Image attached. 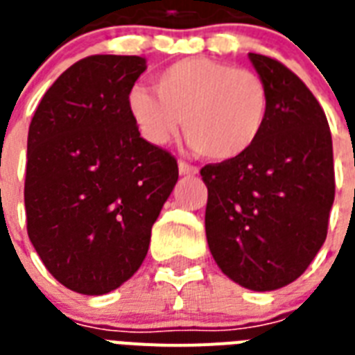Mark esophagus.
<instances>
[{
  "label": "esophagus",
  "mask_w": 355,
  "mask_h": 355,
  "mask_svg": "<svg viewBox=\"0 0 355 355\" xmlns=\"http://www.w3.org/2000/svg\"><path fill=\"white\" fill-rule=\"evenodd\" d=\"M178 171H180V175H197L199 169L195 166H191V164H188V162L180 160L178 162Z\"/></svg>",
  "instance_id": "34e87169"
}]
</instances>
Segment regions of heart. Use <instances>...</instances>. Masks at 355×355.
I'll list each match as a JSON object with an SVG mask.
<instances>
[{"mask_svg": "<svg viewBox=\"0 0 355 355\" xmlns=\"http://www.w3.org/2000/svg\"><path fill=\"white\" fill-rule=\"evenodd\" d=\"M156 94L128 92L127 108L139 132L164 147L184 134L202 158L232 162L261 138L270 112L265 80L250 69L191 57L169 64L155 77Z\"/></svg>", "mask_w": 355, "mask_h": 355, "instance_id": "1", "label": "heart"}]
</instances>
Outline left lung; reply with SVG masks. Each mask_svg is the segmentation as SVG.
Instances as JSON below:
<instances>
[{
  "label": "left lung",
  "mask_w": 355,
  "mask_h": 355,
  "mask_svg": "<svg viewBox=\"0 0 355 355\" xmlns=\"http://www.w3.org/2000/svg\"><path fill=\"white\" fill-rule=\"evenodd\" d=\"M248 58L269 88V121L247 155L200 169L206 239L228 278L275 291L297 280L324 243L336 197L334 149L308 86L276 58Z\"/></svg>",
  "instance_id": "8db88e82"
}]
</instances>
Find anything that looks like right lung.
<instances>
[{
    "label": "right lung",
    "instance_id": "obj_1",
    "mask_svg": "<svg viewBox=\"0 0 355 355\" xmlns=\"http://www.w3.org/2000/svg\"><path fill=\"white\" fill-rule=\"evenodd\" d=\"M145 68L134 55L83 58L44 94L29 125L27 234L75 293L105 295L139 269L178 180L175 156L141 138L128 114Z\"/></svg>",
    "mask_w": 355,
    "mask_h": 355
}]
</instances>
